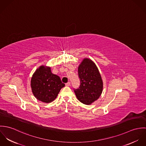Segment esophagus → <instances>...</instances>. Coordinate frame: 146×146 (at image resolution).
<instances>
[{
  "label": "esophagus",
  "mask_w": 146,
  "mask_h": 146,
  "mask_svg": "<svg viewBox=\"0 0 146 146\" xmlns=\"http://www.w3.org/2000/svg\"><path fill=\"white\" fill-rule=\"evenodd\" d=\"M70 82H68V83H66V86H70Z\"/></svg>",
  "instance_id": "esophagus-1"
}]
</instances>
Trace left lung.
Wrapping results in <instances>:
<instances>
[{
    "label": "left lung",
    "mask_w": 146,
    "mask_h": 146,
    "mask_svg": "<svg viewBox=\"0 0 146 146\" xmlns=\"http://www.w3.org/2000/svg\"><path fill=\"white\" fill-rule=\"evenodd\" d=\"M80 84L74 89L78 100L85 104H90L97 100L103 89V82L99 71L92 60L85 58L78 67Z\"/></svg>",
    "instance_id": "8db88e82"
}]
</instances>
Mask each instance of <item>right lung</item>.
Here are the masks:
<instances>
[{
	"mask_svg": "<svg viewBox=\"0 0 146 146\" xmlns=\"http://www.w3.org/2000/svg\"><path fill=\"white\" fill-rule=\"evenodd\" d=\"M64 86L60 78L52 73L50 67L44 66L37 69L31 80L33 94L38 100L45 103L54 101Z\"/></svg>",
	"mask_w": 146,
	"mask_h": 146,
	"instance_id": "right-lung-1",
	"label": "right lung"
}]
</instances>
